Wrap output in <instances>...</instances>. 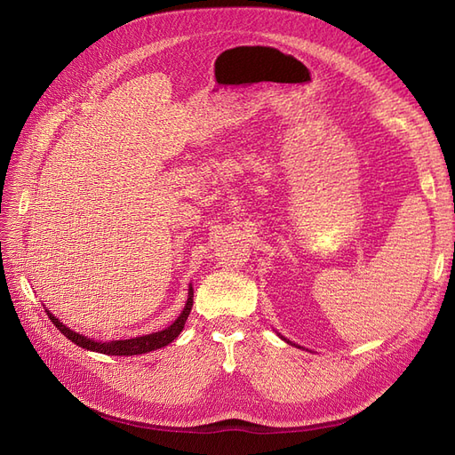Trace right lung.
I'll return each instance as SVG.
<instances>
[{
  "label": "right lung",
  "instance_id": "obj_1",
  "mask_svg": "<svg viewBox=\"0 0 455 455\" xmlns=\"http://www.w3.org/2000/svg\"><path fill=\"white\" fill-rule=\"evenodd\" d=\"M191 306H194V288H191V284H189V292H188V301L184 306V311L180 313V316H178V319L171 326L161 330V332H154V334L140 336V338H131V339H116V341H96V339H91L84 334H77V332H74V330L64 326L52 313H49L47 309L45 311H47V316L51 319V323L57 326V330H60V332L68 339H72L76 346L84 347L87 351L104 353V355L132 356V355H142V353H148V351L161 349L164 346H169L171 341H174L178 338V334H180L184 330V324L188 321Z\"/></svg>",
  "mask_w": 455,
  "mask_h": 455
}]
</instances>
